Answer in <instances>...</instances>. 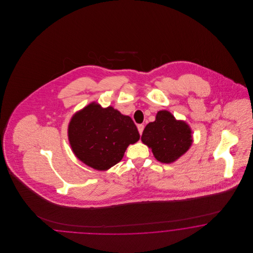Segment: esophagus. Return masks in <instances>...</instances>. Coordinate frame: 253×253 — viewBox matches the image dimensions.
I'll use <instances>...</instances> for the list:
<instances>
[{"instance_id": "34e87169", "label": "esophagus", "mask_w": 253, "mask_h": 253, "mask_svg": "<svg viewBox=\"0 0 253 253\" xmlns=\"http://www.w3.org/2000/svg\"><path fill=\"white\" fill-rule=\"evenodd\" d=\"M137 129H138V132L140 134H142V132H143V130H144V125L143 124H139V125H137Z\"/></svg>"}]
</instances>
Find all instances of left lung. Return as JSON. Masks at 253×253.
<instances>
[{
  "instance_id": "obj_1",
  "label": "left lung",
  "mask_w": 253,
  "mask_h": 253,
  "mask_svg": "<svg viewBox=\"0 0 253 253\" xmlns=\"http://www.w3.org/2000/svg\"><path fill=\"white\" fill-rule=\"evenodd\" d=\"M141 140L152 149L157 160L169 164L190 149L193 136L185 121H177L169 111L162 110L157 112L156 121L147 124Z\"/></svg>"
}]
</instances>
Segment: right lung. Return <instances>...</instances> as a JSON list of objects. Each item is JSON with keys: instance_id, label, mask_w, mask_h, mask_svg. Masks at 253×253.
<instances>
[{"instance_id": "obj_1", "label": "right lung", "mask_w": 253, "mask_h": 253, "mask_svg": "<svg viewBox=\"0 0 253 253\" xmlns=\"http://www.w3.org/2000/svg\"><path fill=\"white\" fill-rule=\"evenodd\" d=\"M140 135L132 119L92 102L77 112L68 125L73 153L87 166L106 170L119 163Z\"/></svg>"}]
</instances>
